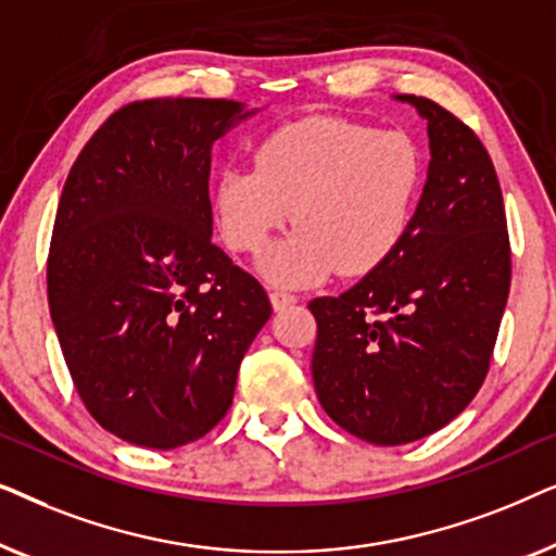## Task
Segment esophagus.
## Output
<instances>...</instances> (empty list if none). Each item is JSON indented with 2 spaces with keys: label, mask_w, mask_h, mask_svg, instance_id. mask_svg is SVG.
Listing matches in <instances>:
<instances>
[{
  "label": "esophagus",
  "mask_w": 556,
  "mask_h": 556,
  "mask_svg": "<svg viewBox=\"0 0 556 556\" xmlns=\"http://www.w3.org/2000/svg\"><path fill=\"white\" fill-rule=\"evenodd\" d=\"M270 303H273V308H276V311H283L286 306H293L295 295L286 293V291H270Z\"/></svg>",
  "instance_id": "34e87169"
}]
</instances>
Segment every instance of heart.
I'll return each mask as SVG.
<instances>
[{"instance_id":"heart-1","label":"heart","mask_w":556,"mask_h":556,"mask_svg":"<svg viewBox=\"0 0 556 556\" xmlns=\"http://www.w3.org/2000/svg\"><path fill=\"white\" fill-rule=\"evenodd\" d=\"M425 169L420 143L405 131L308 116L273 131L255 151V169L219 172L212 212L240 253H257L293 219L295 230L257 263L270 283L314 286L331 270L364 276L407 238Z\"/></svg>"}]
</instances>
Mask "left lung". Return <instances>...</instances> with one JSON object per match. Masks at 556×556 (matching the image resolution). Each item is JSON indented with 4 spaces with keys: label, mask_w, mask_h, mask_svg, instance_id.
I'll use <instances>...</instances> for the list:
<instances>
[{
    "label": "left lung",
    "mask_w": 556,
    "mask_h": 556,
    "mask_svg": "<svg viewBox=\"0 0 556 556\" xmlns=\"http://www.w3.org/2000/svg\"><path fill=\"white\" fill-rule=\"evenodd\" d=\"M428 121L430 164L402 245L341 295L308 303L311 375L333 422L375 445L445 428L481 390L511 286L504 197L483 143L443 105L394 96Z\"/></svg>",
    "instance_id": "left-lung-1"
}]
</instances>
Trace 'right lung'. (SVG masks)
<instances>
[{
  "label": "right lung",
  "instance_id": "add662e5",
  "mask_svg": "<svg viewBox=\"0 0 556 556\" xmlns=\"http://www.w3.org/2000/svg\"><path fill=\"white\" fill-rule=\"evenodd\" d=\"M261 109L154 98L98 128L60 194L48 301L65 364L98 425L172 451L215 428L273 308L212 242L217 139Z\"/></svg>",
  "mask_w": 556,
  "mask_h": 556
}]
</instances>
